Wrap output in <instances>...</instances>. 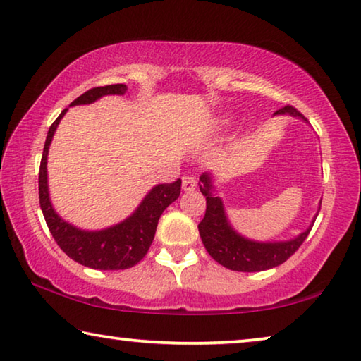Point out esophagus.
<instances>
[{
	"instance_id": "obj_1",
	"label": "esophagus",
	"mask_w": 361,
	"mask_h": 361,
	"mask_svg": "<svg viewBox=\"0 0 361 361\" xmlns=\"http://www.w3.org/2000/svg\"><path fill=\"white\" fill-rule=\"evenodd\" d=\"M195 186H197V180H195L194 175L183 176V189H185V191H194Z\"/></svg>"
}]
</instances>
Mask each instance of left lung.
<instances>
[{
  "mask_svg": "<svg viewBox=\"0 0 361 361\" xmlns=\"http://www.w3.org/2000/svg\"><path fill=\"white\" fill-rule=\"evenodd\" d=\"M276 114H291L295 118L304 116L298 111L295 106L286 105L279 109ZM200 192L205 195L207 210L202 221L199 223V234L202 239L205 250L209 252L213 259L219 264L231 269V271L239 272H259L266 269L277 267L285 262L296 250L302 245L305 237L309 235V229L299 234L296 239L286 242H253L245 237L237 234L231 228L226 218L224 207L219 197L212 194V178L209 173L200 175L199 180ZM315 223V221H312Z\"/></svg>",
  "mask_w": 361,
  "mask_h": 361,
  "instance_id": "1",
  "label": "left lung"
}]
</instances>
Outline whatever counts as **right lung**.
I'll return each instance as SVG.
<instances>
[{
    "instance_id": "right-lung-1",
    "label": "right lung",
    "mask_w": 361,
    "mask_h": 361,
    "mask_svg": "<svg viewBox=\"0 0 361 361\" xmlns=\"http://www.w3.org/2000/svg\"><path fill=\"white\" fill-rule=\"evenodd\" d=\"M126 90L127 87L124 84L92 87L81 97H78L75 102H71L70 106L87 105V103L99 100L103 95H124ZM65 113L66 109H63L49 127L39 166V205L47 228L57 245L79 264L100 269V271H119V269L133 267L148 253L162 212L180 197L181 180L178 178L173 183H164V185L152 188L138 209L133 212V215L113 228L103 231H81L63 221L54 212L51 200H49L46 166L49 145H51L54 132Z\"/></svg>"
}]
</instances>
